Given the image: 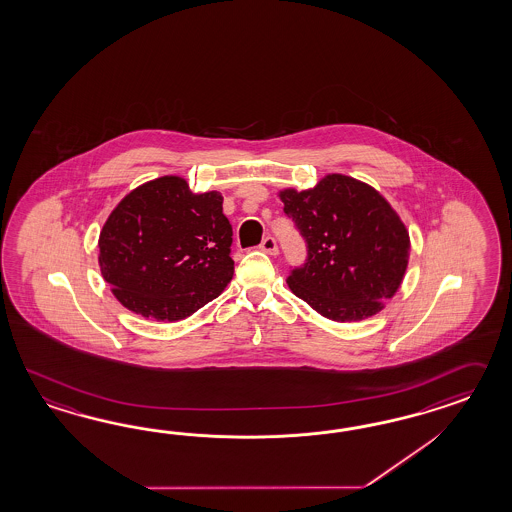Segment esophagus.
Here are the masks:
<instances>
[{"mask_svg": "<svg viewBox=\"0 0 512 512\" xmlns=\"http://www.w3.org/2000/svg\"><path fill=\"white\" fill-rule=\"evenodd\" d=\"M259 248H261L262 251H266L268 255H277V253H279V248H277V242H275L274 237L264 238Z\"/></svg>", "mask_w": 512, "mask_h": 512, "instance_id": "34e87169", "label": "esophagus"}]
</instances>
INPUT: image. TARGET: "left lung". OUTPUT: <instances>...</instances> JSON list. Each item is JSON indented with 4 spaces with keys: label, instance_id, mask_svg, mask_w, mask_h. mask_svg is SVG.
Masks as SVG:
<instances>
[{
    "label": "left lung",
    "instance_id": "1",
    "mask_svg": "<svg viewBox=\"0 0 512 512\" xmlns=\"http://www.w3.org/2000/svg\"><path fill=\"white\" fill-rule=\"evenodd\" d=\"M309 257L288 275V288L333 322H361L385 309L409 266L411 238L398 212L374 187L327 174L307 190L283 188Z\"/></svg>",
    "mask_w": 512,
    "mask_h": 512
}]
</instances>
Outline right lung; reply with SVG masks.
<instances>
[{"mask_svg": "<svg viewBox=\"0 0 512 512\" xmlns=\"http://www.w3.org/2000/svg\"><path fill=\"white\" fill-rule=\"evenodd\" d=\"M222 203L220 192L194 194L179 175L131 190L98 240L101 275L114 298L157 322L183 320L218 298L235 272Z\"/></svg>", "mask_w": 512, "mask_h": 512, "instance_id": "obj_1", "label": "right lung"}]
</instances>
